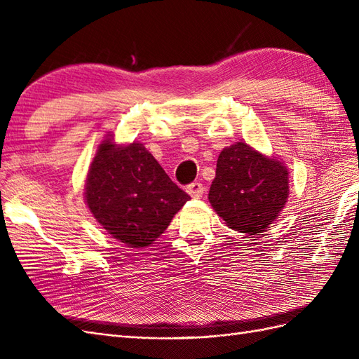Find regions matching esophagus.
Wrapping results in <instances>:
<instances>
[{
  "mask_svg": "<svg viewBox=\"0 0 359 359\" xmlns=\"http://www.w3.org/2000/svg\"><path fill=\"white\" fill-rule=\"evenodd\" d=\"M186 190H187V193L190 194L191 198H201L202 194H203V186H202V182H198V181H194V182L189 184Z\"/></svg>",
  "mask_w": 359,
  "mask_h": 359,
  "instance_id": "34e87169",
  "label": "esophagus"
}]
</instances>
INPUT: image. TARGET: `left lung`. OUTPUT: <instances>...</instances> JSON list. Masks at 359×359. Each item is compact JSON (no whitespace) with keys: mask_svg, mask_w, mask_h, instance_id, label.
<instances>
[{"mask_svg":"<svg viewBox=\"0 0 359 359\" xmlns=\"http://www.w3.org/2000/svg\"><path fill=\"white\" fill-rule=\"evenodd\" d=\"M287 177L283 163L238 142L220 153L208 199L231 229L255 235L274 222L285 206Z\"/></svg>","mask_w":359,"mask_h":359,"instance_id":"left-lung-1","label":"left lung"}]
</instances>
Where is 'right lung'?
I'll list each match as a JSON object with an SVG mask.
<instances>
[{
  "instance_id": "obj_1",
  "label": "right lung",
  "mask_w": 359,
  "mask_h": 359,
  "mask_svg": "<svg viewBox=\"0 0 359 359\" xmlns=\"http://www.w3.org/2000/svg\"><path fill=\"white\" fill-rule=\"evenodd\" d=\"M88 208L103 229L128 247L158 238L190 196L173 182L142 144L103 140L85 186Z\"/></svg>"
}]
</instances>
